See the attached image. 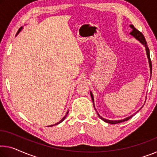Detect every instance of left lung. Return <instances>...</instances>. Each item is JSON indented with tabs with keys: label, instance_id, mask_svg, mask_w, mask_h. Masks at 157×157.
Wrapping results in <instances>:
<instances>
[{
	"label": "left lung",
	"instance_id": "1",
	"mask_svg": "<svg viewBox=\"0 0 157 157\" xmlns=\"http://www.w3.org/2000/svg\"><path fill=\"white\" fill-rule=\"evenodd\" d=\"M130 27H131V29H132V31H131V33H130V34L132 35V36L135 37L136 38V39L137 40H139L140 42L142 44H143L144 47H145V50H146V53H147V58H148V60H149V67H150V73L151 74V59H150V56H149V48L147 46V42H146V40L145 38H144V36L143 33H142L140 31H139L137 29H136V28L134 27L133 25H130ZM90 93V95H91V98H92V100H93V102H94V98H93V94L91 92ZM93 105H94V103H93ZM94 108H95V105H94ZM96 110V109H95ZM138 112V111H137ZM98 113V112H97ZM98 114L99 116V117H100V119H102V121H104L107 122L108 123V124H119V123H121V122H124V121H126L128 120L131 119V117H133V115L131 116V117H128L126 118V119H122V120H118V121H112V120H107V119H104V118H102L101 116H100V114Z\"/></svg>",
	"mask_w": 157,
	"mask_h": 157
}]
</instances>
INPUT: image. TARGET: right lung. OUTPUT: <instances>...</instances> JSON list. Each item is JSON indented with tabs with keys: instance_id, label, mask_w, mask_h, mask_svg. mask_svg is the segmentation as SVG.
<instances>
[{
	"instance_id": "obj_1",
	"label": "right lung",
	"mask_w": 157,
	"mask_h": 157,
	"mask_svg": "<svg viewBox=\"0 0 157 157\" xmlns=\"http://www.w3.org/2000/svg\"><path fill=\"white\" fill-rule=\"evenodd\" d=\"M22 28H23V27H22V26H21V27H20V29H19V30H18V31H17V34H16V36H17V35L19 33H20V31H21V29H22ZM68 112H69V111H67V114H66V115H65V116H64V117L63 118H62V119L61 120H60V121H59L58 123H57V124H54V125H51V126H49V127H50V126H55V125H57V124H60V123H61V122H62V121H64V120L65 119V118H66V117H67V114H68Z\"/></svg>"
}]
</instances>
